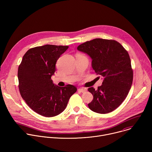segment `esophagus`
Instances as JSON below:
<instances>
[{
	"label": "esophagus",
	"mask_w": 152,
	"mask_h": 152,
	"mask_svg": "<svg viewBox=\"0 0 152 152\" xmlns=\"http://www.w3.org/2000/svg\"><path fill=\"white\" fill-rule=\"evenodd\" d=\"M78 91H79L80 93H84V92L86 91V89H85V88H79Z\"/></svg>",
	"instance_id": "34e87169"
}]
</instances>
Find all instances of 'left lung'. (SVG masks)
Returning a JSON list of instances; mask_svg holds the SVG:
<instances>
[{
  "label": "left lung",
  "instance_id": "obj_1",
  "mask_svg": "<svg viewBox=\"0 0 152 152\" xmlns=\"http://www.w3.org/2000/svg\"><path fill=\"white\" fill-rule=\"evenodd\" d=\"M77 49L90 56L93 70L103 77L97 90L88 89L93 96L89 108L99 114L113 111L126 98L132 84L133 70L128 52L117 41L102 38L83 42Z\"/></svg>",
  "mask_w": 152,
  "mask_h": 152
}]
</instances>
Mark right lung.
Listing matches in <instances>:
<instances>
[{
  "label": "right lung",
  "instance_id": "1",
  "mask_svg": "<svg viewBox=\"0 0 152 152\" xmlns=\"http://www.w3.org/2000/svg\"><path fill=\"white\" fill-rule=\"evenodd\" d=\"M68 48L67 46L46 45L30 49L18 67L21 96L34 111L41 115L52 117L61 114L77 91L72 85L60 87L51 79L57 60Z\"/></svg>",
  "mask_w": 152,
  "mask_h": 152
}]
</instances>
